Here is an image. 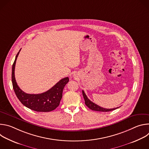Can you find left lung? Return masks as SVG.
I'll return each mask as SVG.
<instances>
[{
	"label": "left lung",
	"mask_w": 149,
	"mask_h": 149,
	"mask_svg": "<svg viewBox=\"0 0 149 149\" xmlns=\"http://www.w3.org/2000/svg\"><path fill=\"white\" fill-rule=\"evenodd\" d=\"M82 95L84 97V100H85V104L87 106V107L94 111H102V112H107V111H113L114 110L117 109H118V107L117 108H114V109H104L102 107H101L100 106L97 105L96 104L94 103L93 102H92L91 101H90L87 96L86 95V94H85L84 91L82 90Z\"/></svg>",
	"instance_id": "left-lung-1"
}]
</instances>
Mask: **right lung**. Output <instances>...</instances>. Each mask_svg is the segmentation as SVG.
I'll use <instances>...</instances> for the list:
<instances>
[{"label": "right lung", "mask_w": 149, "mask_h": 149, "mask_svg": "<svg viewBox=\"0 0 149 149\" xmlns=\"http://www.w3.org/2000/svg\"><path fill=\"white\" fill-rule=\"evenodd\" d=\"M20 49L16 56L12 72V82L16 97L24 105L32 110L38 112H49L55 110L59 105L63 88L69 81L68 77L62 78L45 93L38 94L25 93L19 87L15 77L16 61Z\"/></svg>", "instance_id": "obj_1"}]
</instances>
